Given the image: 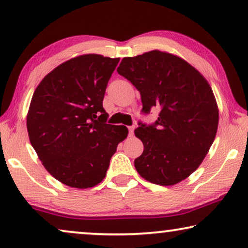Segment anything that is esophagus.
I'll list each match as a JSON object with an SVG mask.
<instances>
[{"instance_id":"34e87169","label":"esophagus","mask_w":248,"mask_h":248,"mask_svg":"<svg viewBox=\"0 0 248 248\" xmlns=\"http://www.w3.org/2000/svg\"><path fill=\"white\" fill-rule=\"evenodd\" d=\"M127 128H128V135H130V137H132V135H133V133H134L135 126H134V125H132V126H128Z\"/></svg>"}]
</instances>
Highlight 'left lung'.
I'll return each instance as SVG.
<instances>
[{"instance_id": "1", "label": "left lung", "mask_w": 248, "mask_h": 248, "mask_svg": "<svg viewBox=\"0 0 248 248\" xmlns=\"http://www.w3.org/2000/svg\"><path fill=\"white\" fill-rule=\"evenodd\" d=\"M117 72L140 91L142 111L160 109L155 124L139 123L144 145L134 160L141 177L170 186L194 172L215 141L219 109L205 78L181 57L155 49L124 57Z\"/></svg>"}]
</instances>
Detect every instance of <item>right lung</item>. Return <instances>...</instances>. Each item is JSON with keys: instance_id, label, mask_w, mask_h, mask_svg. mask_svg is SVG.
I'll return each mask as SVG.
<instances>
[{"instance_id": "obj_1", "label": "right lung", "mask_w": 248, "mask_h": 248, "mask_svg": "<svg viewBox=\"0 0 248 248\" xmlns=\"http://www.w3.org/2000/svg\"><path fill=\"white\" fill-rule=\"evenodd\" d=\"M120 59L86 54L60 64L40 81L27 115L30 143L46 170L70 187L103 181L124 125L107 124L103 100Z\"/></svg>"}]
</instances>
